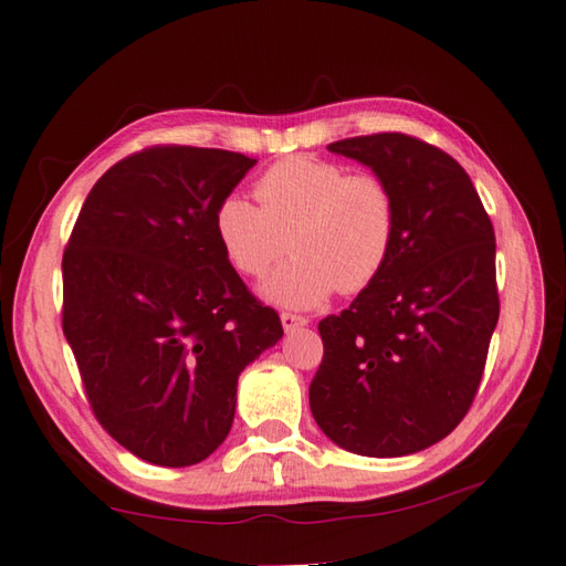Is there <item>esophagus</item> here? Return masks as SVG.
<instances>
[{
	"label": "esophagus",
	"instance_id": "esophagus-1",
	"mask_svg": "<svg viewBox=\"0 0 566 566\" xmlns=\"http://www.w3.org/2000/svg\"><path fill=\"white\" fill-rule=\"evenodd\" d=\"M280 321H282V326H284L286 333L294 331V328H302V326H306V323H308V318L296 316V314H282Z\"/></svg>",
	"mask_w": 566,
	"mask_h": 566
}]
</instances>
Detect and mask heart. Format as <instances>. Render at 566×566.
<instances>
[{
	"mask_svg": "<svg viewBox=\"0 0 566 566\" xmlns=\"http://www.w3.org/2000/svg\"><path fill=\"white\" fill-rule=\"evenodd\" d=\"M258 201L228 195L216 209V238L240 274L262 276L284 255L260 294L286 308H316L335 292L355 294L387 268L396 238V201L375 175L296 155L258 179Z\"/></svg>",
	"mask_w": 566,
	"mask_h": 566,
	"instance_id": "heart-1",
	"label": "heart"
}]
</instances>
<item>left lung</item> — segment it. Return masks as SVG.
Here are the masks:
<instances>
[{
  "label": "left lung",
  "mask_w": 566,
  "mask_h": 566,
  "mask_svg": "<svg viewBox=\"0 0 566 566\" xmlns=\"http://www.w3.org/2000/svg\"><path fill=\"white\" fill-rule=\"evenodd\" d=\"M396 201L394 250L340 316L318 323L311 413L338 448L403 457L460 426L499 321L496 238L472 179L448 153L403 134L331 143Z\"/></svg>",
  "instance_id": "obj_1"
}]
</instances>
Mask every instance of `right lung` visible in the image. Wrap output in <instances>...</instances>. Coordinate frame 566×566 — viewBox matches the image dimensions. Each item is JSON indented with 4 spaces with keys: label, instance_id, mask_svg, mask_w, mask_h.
Wrapping results in <instances>:
<instances>
[{
    "label": "right lung",
    "instance_id": "1",
    "mask_svg": "<svg viewBox=\"0 0 566 566\" xmlns=\"http://www.w3.org/2000/svg\"><path fill=\"white\" fill-rule=\"evenodd\" d=\"M255 163L216 148H148L99 177L72 228L65 338L94 416L150 464L207 460L231 432L240 371L284 335L213 226Z\"/></svg>",
    "mask_w": 566,
    "mask_h": 566
}]
</instances>
